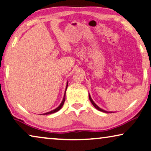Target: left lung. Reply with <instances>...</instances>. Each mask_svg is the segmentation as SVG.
<instances>
[{
  "mask_svg": "<svg viewBox=\"0 0 151 151\" xmlns=\"http://www.w3.org/2000/svg\"><path fill=\"white\" fill-rule=\"evenodd\" d=\"M89 100L91 101V104H93V106L95 107L96 109H98V111H102V112H106V113H109V112H110V113H111V112H108V111H104V110H103V109H100V107L96 105V104H95V103H94V102H93V100H92V99H91V96H90V95H89Z\"/></svg>",
  "mask_w": 151,
  "mask_h": 151,
  "instance_id": "1",
  "label": "left lung"
}]
</instances>
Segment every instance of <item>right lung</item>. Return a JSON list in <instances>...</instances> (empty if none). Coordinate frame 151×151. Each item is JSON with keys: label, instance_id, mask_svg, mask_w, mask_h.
<instances>
[{"label": "right lung", "instance_id": "right-lung-1", "mask_svg": "<svg viewBox=\"0 0 151 151\" xmlns=\"http://www.w3.org/2000/svg\"><path fill=\"white\" fill-rule=\"evenodd\" d=\"M68 82H67V85H66V89H67V87H68ZM66 91H65V93H64V98H63V100L62 102H61V104H60L59 106H58V108H56L55 109L53 110V111H51L50 112H46V113H44L43 114L45 115V114H52V113H54V112H58V111H60V109H62V107L63 106V105H64V101H65V98H66Z\"/></svg>", "mask_w": 151, "mask_h": 151}]
</instances>
